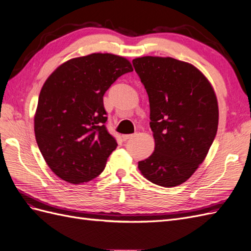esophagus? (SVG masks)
<instances>
[{
    "instance_id": "1",
    "label": "esophagus",
    "mask_w": 251,
    "mask_h": 251,
    "mask_svg": "<svg viewBox=\"0 0 251 251\" xmlns=\"http://www.w3.org/2000/svg\"><path fill=\"white\" fill-rule=\"evenodd\" d=\"M136 134H130V135H123V139L124 141H126L128 139H132L133 137H135Z\"/></svg>"
}]
</instances>
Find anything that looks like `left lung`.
Listing matches in <instances>:
<instances>
[{"mask_svg":"<svg viewBox=\"0 0 251 251\" xmlns=\"http://www.w3.org/2000/svg\"><path fill=\"white\" fill-rule=\"evenodd\" d=\"M147 90L155 151L138 169L153 183L173 187L203 162L215 140L219 110L206 77L193 65L172 57L133 59Z\"/></svg>","mask_w":251,"mask_h":251,"instance_id":"left-lung-1","label":"left lung"}]
</instances>
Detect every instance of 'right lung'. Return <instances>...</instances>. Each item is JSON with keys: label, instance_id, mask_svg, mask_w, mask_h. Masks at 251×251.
<instances>
[{"label": "right lung", "instance_id": "obj_1", "mask_svg": "<svg viewBox=\"0 0 251 251\" xmlns=\"http://www.w3.org/2000/svg\"><path fill=\"white\" fill-rule=\"evenodd\" d=\"M125 57L93 53L68 60L45 81L34 117L36 143L51 171L80 184L103 170L116 139L107 130L103 95L132 72Z\"/></svg>", "mask_w": 251, "mask_h": 251}]
</instances>
